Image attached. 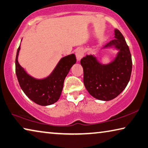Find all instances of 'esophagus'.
Wrapping results in <instances>:
<instances>
[{
    "instance_id": "esophagus-1",
    "label": "esophagus",
    "mask_w": 148,
    "mask_h": 148,
    "mask_svg": "<svg viewBox=\"0 0 148 148\" xmlns=\"http://www.w3.org/2000/svg\"><path fill=\"white\" fill-rule=\"evenodd\" d=\"M83 56H84V51L82 49H79L76 51V57L77 61H79V60H81V58L83 57Z\"/></svg>"
}]
</instances>
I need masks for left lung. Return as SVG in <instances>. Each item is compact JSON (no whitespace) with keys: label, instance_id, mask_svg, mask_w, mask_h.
<instances>
[{"label":"left lung","instance_id":"obj_1","mask_svg":"<svg viewBox=\"0 0 148 148\" xmlns=\"http://www.w3.org/2000/svg\"><path fill=\"white\" fill-rule=\"evenodd\" d=\"M114 39L101 49L116 50L115 57L103 64L93 55H86L80 64L84 69V84L89 93L95 99L110 101L126 88L132 72V57L125 38L114 29Z\"/></svg>","mask_w":148,"mask_h":148}]
</instances>
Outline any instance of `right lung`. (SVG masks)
Listing matches in <instances>:
<instances>
[{"mask_svg": "<svg viewBox=\"0 0 148 148\" xmlns=\"http://www.w3.org/2000/svg\"><path fill=\"white\" fill-rule=\"evenodd\" d=\"M20 45L16 58V74L18 82L29 99L42 106L55 103L59 99L64 79L76 62L74 54L60 58L52 72L43 78H36L27 73L18 62Z\"/></svg>", "mask_w": 148, "mask_h": 148, "instance_id": "right-lung-1", "label": "right lung"}]
</instances>
